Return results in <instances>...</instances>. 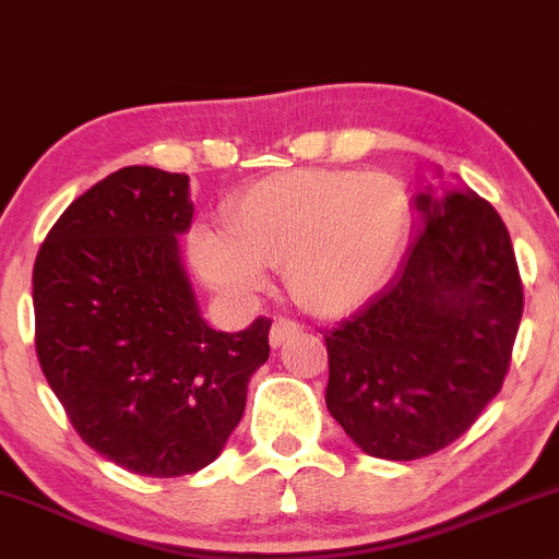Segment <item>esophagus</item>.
<instances>
[{
  "label": "esophagus",
  "instance_id": "34e87169",
  "mask_svg": "<svg viewBox=\"0 0 559 559\" xmlns=\"http://www.w3.org/2000/svg\"><path fill=\"white\" fill-rule=\"evenodd\" d=\"M301 331H305V329H301V325L297 323V320L278 318V320H275V323H273V329H271V346H281V344H286L288 338L299 336Z\"/></svg>",
  "mask_w": 559,
  "mask_h": 559
}]
</instances>
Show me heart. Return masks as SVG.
Returning a JSON list of instances; mask_svg holds the SVG:
<instances>
[{
	"label": "heart",
	"instance_id": "obj_1",
	"mask_svg": "<svg viewBox=\"0 0 559 559\" xmlns=\"http://www.w3.org/2000/svg\"><path fill=\"white\" fill-rule=\"evenodd\" d=\"M228 226H199L189 247L197 271L228 299H252L267 267L318 316L355 310L386 278L409 228L407 197L381 173L301 168L249 186Z\"/></svg>",
	"mask_w": 559,
	"mask_h": 559
}]
</instances>
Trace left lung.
I'll list each match as a JSON object with an SVG mask.
<instances>
[{
	"instance_id": "8db88e82",
	"label": "left lung",
	"mask_w": 559,
	"mask_h": 559,
	"mask_svg": "<svg viewBox=\"0 0 559 559\" xmlns=\"http://www.w3.org/2000/svg\"><path fill=\"white\" fill-rule=\"evenodd\" d=\"M400 273L325 331V404L370 457L418 460L460 439L502 389L523 284L502 217L467 186L420 191Z\"/></svg>"
}]
</instances>
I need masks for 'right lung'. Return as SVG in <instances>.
Masks as SVG:
<instances>
[{"label":"right lung","instance_id":"right-lung-1","mask_svg":"<svg viewBox=\"0 0 559 559\" xmlns=\"http://www.w3.org/2000/svg\"><path fill=\"white\" fill-rule=\"evenodd\" d=\"M189 176L115 170L60 215L34 265L36 355L73 428L110 463L152 478L202 471L226 447L271 320L215 331L178 254Z\"/></svg>","mask_w":559,"mask_h":559}]
</instances>
